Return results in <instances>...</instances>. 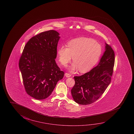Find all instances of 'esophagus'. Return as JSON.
Wrapping results in <instances>:
<instances>
[{
	"label": "esophagus",
	"mask_w": 134,
	"mask_h": 134,
	"mask_svg": "<svg viewBox=\"0 0 134 134\" xmlns=\"http://www.w3.org/2000/svg\"><path fill=\"white\" fill-rule=\"evenodd\" d=\"M65 76L66 77H71V75L70 74V73H66L65 74Z\"/></svg>",
	"instance_id": "esophagus-1"
}]
</instances>
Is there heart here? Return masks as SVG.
Segmentation results:
<instances>
[{"mask_svg":"<svg viewBox=\"0 0 134 134\" xmlns=\"http://www.w3.org/2000/svg\"><path fill=\"white\" fill-rule=\"evenodd\" d=\"M102 51L101 45L91 38L80 37L68 42L67 46H61L58 49V60L64 66L73 63L70 70L79 68L81 72H86L94 66L99 60Z\"/></svg>","mask_w":134,"mask_h":134,"instance_id":"1","label":"heart"}]
</instances>
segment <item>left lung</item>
Masks as SVG:
<instances>
[{"label": "left lung", "mask_w": 134, "mask_h": 134, "mask_svg": "<svg viewBox=\"0 0 134 134\" xmlns=\"http://www.w3.org/2000/svg\"><path fill=\"white\" fill-rule=\"evenodd\" d=\"M114 51L106 44L105 51L98 65L80 76H75L71 93L75 101L80 105H89L100 97L109 86L114 71Z\"/></svg>", "instance_id": "obj_1"}]
</instances>
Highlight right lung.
I'll list each match as a JSON object with an SVG mask.
<instances>
[{"mask_svg": "<svg viewBox=\"0 0 134 134\" xmlns=\"http://www.w3.org/2000/svg\"><path fill=\"white\" fill-rule=\"evenodd\" d=\"M59 34L54 30L33 36L25 45L19 60L26 93L36 99H44L52 93L64 75L55 61Z\"/></svg>", "mask_w": 134, "mask_h": 134, "instance_id": "1", "label": "right lung"}]
</instances>
